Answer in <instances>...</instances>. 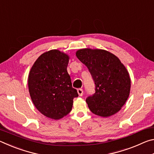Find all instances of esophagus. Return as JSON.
Instances as JSON below:
<instances>
[{"label": "esophagus", "mask_w": 154, "mask_h": 154, "mask_svg": "<svg viewBox=\"0 0 154 154\" xmlns=\"http://www.w3.org/2000/svg\"><path fill=\"white\" fill-rule=\"evenodd\" d=\"M77 93H78V94H79V96H83V91L82 89H80V88H79V89L77 90Z\"/></svg>", "instance_id": "esophagus-1"}]
</instances>
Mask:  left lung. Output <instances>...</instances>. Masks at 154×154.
Returning a JSON list of instances; mask_svg holds the SVG:
<instances>
[{
  "label": "left lung",
  "mask_w": 154,
  "mask_h": 154,
  "mask_svg": "<svg viewBox=\"0 0 154 154\" xmlns=\"http://www.w3.org/2000/svg\"><path fill=\"white\" fill-rule=\"evenodd\" d=\"M76 56L88 67L96 85L95 93L86 99L90 111L103 118L118 113L130 95L131 81L126 68L105 49H80Z\"/></svg>",
  "instance_id": "left-lung-1"
}]
</instances>
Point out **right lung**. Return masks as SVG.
<instances>
[{
    "mask_svg": "<svg viewBox=\"0 0 154 154\" xmlns=\"http://www.w3.org/2000/svg\"><path fill=\"white\" fill-rule=\"evenodd\" d=\"M69 56L51 49L36 59L28 75L30 96L37 110L47 118L59 119L71 112L77 90L67 72Z\"/></svg>",
    "mask_w": 154,
    "mask_h": 154,
    "instance_id": "obj_1",
    "label": "right lung"
}]
</instances>
